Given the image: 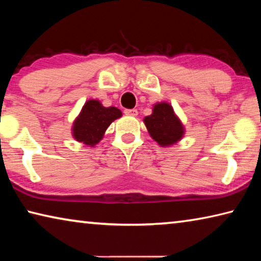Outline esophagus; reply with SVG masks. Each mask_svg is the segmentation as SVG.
<instances>
[{"label":"esophagus","instance_id":"34e87169","mask_svg":"<svg viewBox=\"0 0 261 261\" xmlns=\"http://www.w3.org/2000/svg\"><path fill=\"white\" fill-rule=\"evenodd\" d=\"M124 114L127 115V116L136 117L137 115H138V110H137V109H125L124 110Z\"/></svg>","mask_w":261,"mask_h":261}]
</instances>
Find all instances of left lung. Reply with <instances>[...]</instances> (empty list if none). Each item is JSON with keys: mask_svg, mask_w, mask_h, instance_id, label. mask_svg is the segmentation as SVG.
Listing matches in <instances>:
<instances>
[{"mask_svg": "<svg viewBox=\"0 0 261 261\" xmlns=\"http://www.w3.org/2000/svg\"><path fill=\"white\" fill-rule=\"evenodd\" d=\"M149 136L162 147L171 146L183 138L184 125L168 102H158L153 106L152 114L144 118Z\"/></svg>", "mask_w": 261, "mask_h": 261, "instance_id": "8db88e82", "label": "left lung"}]
</instances>
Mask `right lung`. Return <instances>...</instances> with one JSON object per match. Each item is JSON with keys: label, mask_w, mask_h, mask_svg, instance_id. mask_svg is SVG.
Returning a JSON list of instances; mask_svg holds the SVG:
<instances>
[{"label": "right lung", "mask_w": 261, "mask_h": 261, "mask_svg": "<svg viewBox=\"0 0 261 261\" xmlns=\"http://www.w3.org/2000/svg\"><path fill=\"white\" fill-rule=\"evenodd\" d=\"M121 116L118 108L103 107L99 100H88L73 121L72 137L86 146L94 147L103 138L108 126Z\"/></svg>", "instance_id": "obj_1"}]
</instances>
